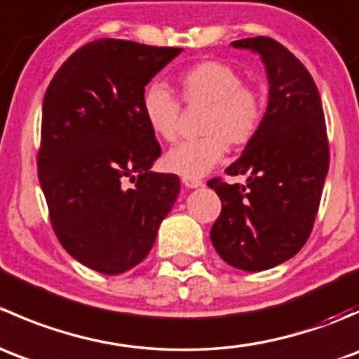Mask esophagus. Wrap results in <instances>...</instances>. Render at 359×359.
<instances>
[{
  "label": "esophagus",
  "instance_id": "1",
  "mask_svg": "<svg viewBox=\"0 0 359 359\" xmlns=\"http://www.w3.org/2000/svg\"><path fill=\"white\" fill-rule=\"evenodd\" d=\"M182 182L186 184V187H191V189H196V187L203 186V180L201 179H189V177H184Z\"/></svg>",
  "mask_w": 359,
  "mask_h": 359
}]
</instances>
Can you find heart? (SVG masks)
<instances>
[{
  "label": "heart",
  "mask_w": 359,
  "mask_h": 359,
  "mask_svg": "<svg viewBox=\"0 0 359 359\" xmlns=\"http://www.w3.org/2000/svg\"><path fill=\"white\" fill-rule=\"evenodd\" d=\"M179 97L186 106H205L200 139L184 140L165 154V166L177 175L200 179L222 161L227 144L247 146L259 133L266 116V99L259 86L243 81L236 67L219 60H201L177 76ZM147 125L163 140L179 132V99L161 83L142 95Z\"/></svg>",
  "instance_id": "1"
}]
</instances>
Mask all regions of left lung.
<instances>
[{"instance_id": "1", "label": "left lung", "mask_w": 359, "mask_h": 359, "mask_svg": "<svg viewBox=\"0 0 359 359\" xmlns=\"http://www.w3.org/2000/svg\"><path fill=\"white\" fill-rule=\"evenodd\" d=\"M262 57L269 102L259 133L227 175L247 184L208 180L222 201L210 238L229 266L250 273L292 259L306 245L328 173L327 125L320 92L304 64L276 39L233 41Z\"/></svg>"}]
</instances>
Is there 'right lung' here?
Here are the masks:
<instances>
[{
	"label": "right lung",
	"instance_id": "1",
	"mask_svg": "<svg viewBox=\"0 0 359 359\" xmlns=\"http://www.w3.org/2000/svg\"><path fill=\"white\" fill-rule=\"evenodd\" d=\"M180 52L95 39L76 50L46 88L38 177L50 222L69 255L102 274L146 259L179 196V177L149 170L161 146L142 95Z\"/></svg>",
	"mask_w": 359,
	"mask_h": 359
}]
</instances>
